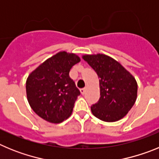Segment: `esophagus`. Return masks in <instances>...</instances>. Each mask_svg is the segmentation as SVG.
Returning a JSON list of instances; mask_svg holds the SVG:
<instances>
[{
    "label": "esophagus",
    "mask_w": 159,
    "mask_h": 159,
    "mask_svg": "<svg viewBox=\"0 0 159 159\" xmlns=\"http://www.w3.org/2000/svg\"><path fill=\"white\" fill-rule=\"evenodd\" d=\"M80 92L82 95H84V94H85V92H86V88H81Z\"/></svg>",
    "instance_id": "34e87169"
}]
</instances>
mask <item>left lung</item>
<instances>
[{"label": "left lung", "instance_id": "obj_1", "mask_svg": "<svg viewBox=\"0 0 159 159\" xmlns=\"http://www.w3.org/2000/svg\"><path fill=\"white\" fill-rule=\"evenodd\" d=\"M99 79L100 98L91 107L92 114L104 122H116L126 116L137 99L135 79L117 60L104 54L82 57Z\"/></svg>", "mask_w": 159, "mask_h": 159}]
</instances>
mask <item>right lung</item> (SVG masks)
Wrapping results in <instances>:
<instances>
[{
	"label": "right lung",
	"mask_w": 159,
	"mask_h": 159,
	"mask_svg": "<svg viewBox=\"0 0 159 159\" xmlns=\"http://www.w3.org/2000/svg\"><path fill=\"white\" fill-rule=\"evenodd\" d=\"M80 61L75 53L59 52L29 74L26 80L27 99L40 118L60 123L71 116L80 92L70 78L69 71Z\"/></svg>",
	"instance_id": "add662e5"
}]
</instances>
